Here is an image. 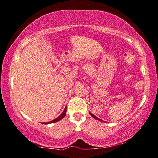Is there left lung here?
Listing matches in <instances>:
<instances>
[{"label":"left lung","instance_id":"left-lung-1","mask_svg":"<svg viewBox=\"0 0 158 158\" xmlns=\"http://www.w3.org/2000/svg\"><path fill=\"white\" fill-rule=\"evenodd\" d=\"M90 115H91V116H93V117H94V118H95V119H97V120H99V121H101V122H103V120H101V119H100V118H97V117H96V116H94V114H91V113H90Z\"/></svg>","mask_w":158,"mask_h":158}]
</instances>
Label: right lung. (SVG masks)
Returning a JSON list of instances; mask_svg holds the SVG:
<instances>
[{
    "label": "right lung",
    "instance_id": "obj_1",
    "mask_svg": "<svg viewBox=\"0 0 158 158\" xmlns=\"http://www.w3.org/2000/svg\"><path fill=\"white\" fill-rule=\"evenodd\" d=\"M66 111H67V107L64 109V110L63 111V112H62L61 115H60V116H58V117L57 118H55V119H54L52 121H51V122H42V124H52V123H55V122H58V121L61 120L63 118L64 116H65L66 115Z\"/></svg>",
    "mask_w": 158,
    "mask_h": 158
}]
</instances>
